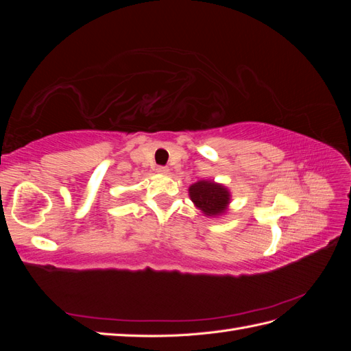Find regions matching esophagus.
I'll list each match as a JSON object with an SVG mask.
<instances>
[{
    "mask_svg": "<svg viewBox=\"0 0 351 351\" xmlns=\"http://www.w3.org/2000/svg\"><path fill=\"white\" fill-rule=\"evenodd\" d=\"M156 171H158L159 174H168V173H169V169H168V167L159 165V167H156Z\"/></svg>",
    "mask_w": 351,
    "mask_h": 351,
    "instance_id": "obj_1",
    "label": "esophagus"
}]
</instances>
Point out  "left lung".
Segmentation results:
<instances>
[{
	"label": "left lung",
	"mask_w": 351,
	"mask_h": 351,
	"mask_svg": "<svg viewBox=\"0 0 351 351\" xmlns=\"http://www.w3.org/2000/svg\"><path fill=\"white\" fill-rule=\"evenodd\" d=\"M189 195L195 205L209 217L222 214L230 202V193L224 186L214 182H205V180L190 186Z\"/></svg>",
	"instance_id": "obj_1"
}]
</instances>
